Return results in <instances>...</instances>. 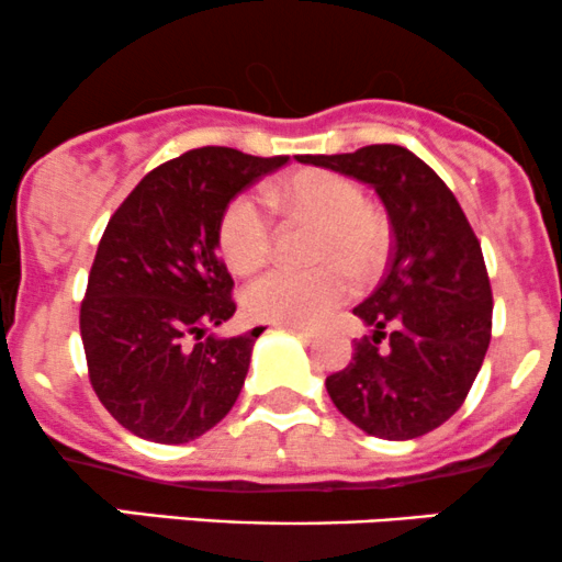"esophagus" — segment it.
Masks as SVG:
<instances>
[{"label":"esophagus","instance_id":"esophagus-1","mask_svg":"<svg viewBox=\"0 0 562 562\" xmlns=\"http://www.w3.org/2000/svg\"><path fill=\"white\" fill-rule=\"evenodd\" d=\"M286 329L292 334H297V337H302V339H313L315 337L313 329H307V326H300V324H286Z\"/></svg>","mask_w":562,"mask_h":562}]
</instances>
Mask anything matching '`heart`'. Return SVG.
I'll return each instance as SVG.
<instances>
[{"label": "heart", "mask_w": 562, "mask_h": 562, "mask_svg": "<svg viewBox=\"0 0 562 562\" xmlns=\"http://www.w3.org/2000/svg\"><path fill=\"white\" fill-rule=\"evenodd\" d=\"M270 204L289 220L318 223L311 270H270L244 289V311L268 324H315L348 297L350 281L366 283L382 270L390 251L387 217L366 204L363 188L348 175L302 169L276 182ZM217 244L228 268L251 273L268 262L273 223L260 201L231 199L217 225Z\"/></svg>", "instance_id": "obj_1"}]
</instances>
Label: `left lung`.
<instances>
[{"instance_id":"8db88e82","label":"left lung","mask_w":562,"mask_h":562,"mask_svg":"<svg viewBox=\"0 0 562 562\" xmlns=\"http://www.w3.org/2000/svg\"><path fill=\"white\" fill-rule=\"evenodd\" d=\"M300 161L374 188L393 225L387 273L352 307L371 337L326 376L329 398L363 432L419 438L457 414L488 350L494 297L481 241L449 186L408 148L366 145Z\"/></svg>"}]
</instances>
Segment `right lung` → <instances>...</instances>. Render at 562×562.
Masks as SVG:
<instances>
[{
    "mask_svg": "<svg viewBox=\"0 0 562 562\" xmlns=\"http://www.w3.org/2000/svg\"><path fill=\"white\" fill-rule=\"evenodd\" d=\"M289 156L188 150L137 182L98 244L79 329L92 390L132 435L188 443L231 412L262 329L214 337L236 313L217 257L223 210Z\"/></svg>",
    "mask_w": 562,
    "mask_h": 562,
    "instance_id": "1",
    "label": "right lung"
}]
</instances>
